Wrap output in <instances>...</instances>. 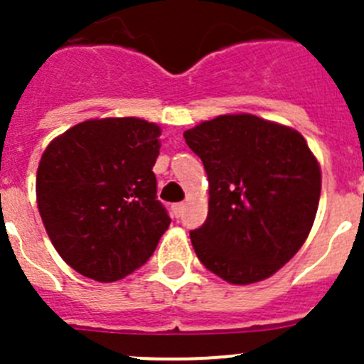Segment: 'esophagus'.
Returning <instances> with one entry per match:
<instances>
[{"instance_id":"1","label":"esophagus","mask_w":364,"mask_h":364,"mask_svg":"<svg viewBox=\"0 0 364 364\" xmlns=\"http://www.w3.org/2000/svg\"><path fill=\"white\" fill-rule=\"evenodd\" d=\"M173 215H175L176 218L178 217H182V213H184V210H186V204H182V202H180V204H173Z\"/></svg>"}]
</instances>
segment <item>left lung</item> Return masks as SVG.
I'll return each instance as SVG.
<instances>
[{"instance_id":"8db88e82","label":"left lung","mask_w":364,"mask_h":364,"mask_svg":"<svg viewBox=\"0 0 364 364\" xmlns=\"http://www.w3.org/2000/svg\"><path fill=\"white\" fill-rule=\"evenodd\" d=\"M210 182L208 218L191 231L205 268L253 284L301 250L321 197V166L299 131L247 112L220 114L184 133Z\"/></svg>"}]
</instances>
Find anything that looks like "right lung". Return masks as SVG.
I'll return each instance as SVG.
<instances>
[{"label": "right lung", "instance_id": "1", "mask_svg": "<svg viewBox=\"0 0 364 364\" xmlns=\"http://www.w3.org/2000/svg\"><path fill=\"white\" fill-rule=\"evenodd\" d=\"M160 134L142 118H95L45 147L38 210L54 250L83 277L124 279L146 264L169 228L153 173Z\"/></svg>", "mask_w": 364, "mask_h": 364}]
</instances>
